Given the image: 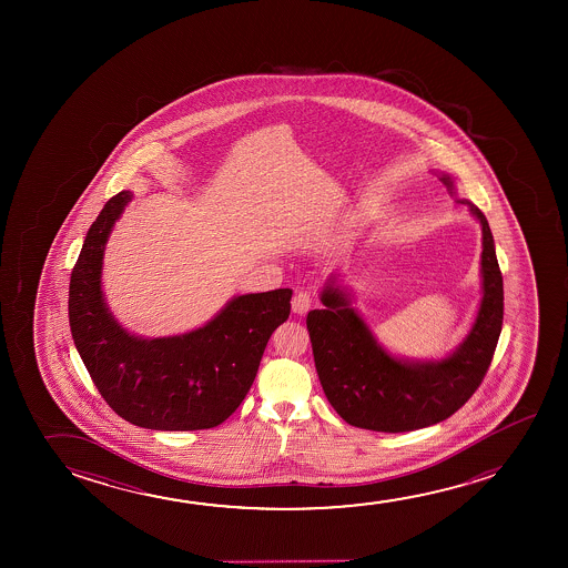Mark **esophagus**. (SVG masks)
Instances as JSON below:
<instances>
[{
    "label": "esophagus",
    "instance_id": "1",
    "mask_svg": "<svg viewBox=\"0 0 568 568\" xmlns=\"http://www.w3.org/2000/svg\"><path fill=\"white\" fill-rule=\"evenodd\" d=\"M312 306V296L311 293H296L293 296V303H291V308L295 312L296 316H304L306 312L311 311Z\"/></svg>",
    "mask_w": 568,
    "mask_h": 568
}]
</instances>
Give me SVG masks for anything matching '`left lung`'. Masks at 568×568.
<instances>
[{
  "label": "left lung",
  "instance_id": "obj_1",
  "mask_svg": "<svg viewBox=\"0 0 568 568\" xmlns=\"http://www.w3.org/2000/svg\"><path fill=\"white\" fill-rule=\"evenodd\" d=\"M433 172L456 195L454 180ZM458 202L466 203L481 225L483 252L481 303L456 349L440 358L397 357L351 306L353 295L335 277L320 293L324 308L308 312L306 327L320 384L327 402L353 427L407 433L436 425L474 396L489 368L503 329V275L487 217L474 203Z\"/></svg>",
  "mask_w": 568,
  "mask_h": 568
}]
</instances>
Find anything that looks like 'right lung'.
<instances>
[{"label": "right lung", "mask_w": 568, "mask_h": 568, "mask_svg": "<svg viewBox=\"0 0 568 568\" xmlns=\"http://www.w3.org/2000/svg\"><path fill=\"white\" fill-rule=\"evenodd\" d=\"M132 197L130 190L110 197L87 231L71 272V337L94 386L122 419L153 430L217 427L248 394L265 345L288 318L293 291L233 296L186 334H132L102 291L106 242Z\"/></svg>", "instance_id": "right-lung-1"}]
</instances>
